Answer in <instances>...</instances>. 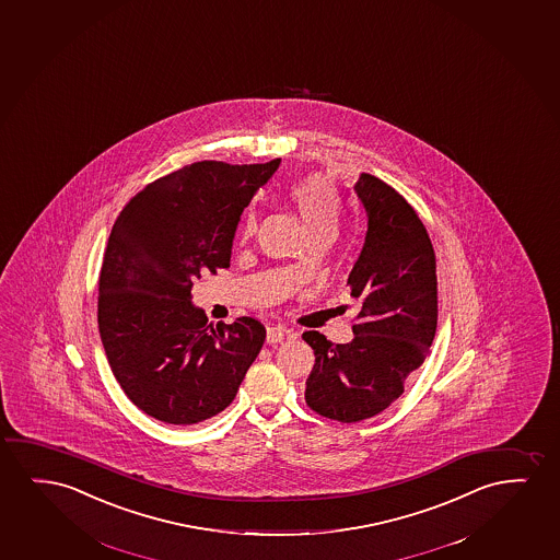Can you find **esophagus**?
Instances as JSON below:
<instances>
[{"label": "esophagus", "mask_w": 560, "mask_h": 560, "mask_svg": "<svg viewBox=\"0 0 560 560\" xmlns=\"http://www.w3.org/2000/svg\"><path fill=\"white\" fill-rule=\"evenodd\" d=\"M284 332H287V329L281 327V325L268 327V332H266V342H268V345H279V342H283Z\"/></svg>", "instance_id": "obj_1"}]
</instances>
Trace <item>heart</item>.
Returning <instances> with one entry per match:
<instances>
[{
    "instance_id": "heart-1",
    "label": "heart",
    "mask_w": 560,
    "mask_h": 560,
    "mask_svg": "<svg viewBox=\"0 0 560 560\" xmlns=\"http://www.w3.org/2000/svg\"><path fill=\"white\" fill-rule=\"evenodd\" d=\"M289 199L296 214L304 223L307 233L335 231L338 215L342 210V200L335 185L322 176L302 177L289 187ZM256 231V218L248 212L241 225V237L248 238Z\"/></svg>"
}]
</instances>
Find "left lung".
Wrapping results in <instances>:
<instances>
[{"label": "left lung", "mask_w": 560, "mask_h": 560, "mask_svg": "<svg viewBox=\"0 0 560 560\" xmlns=\"http://www.w3.org/2000/svg\"><path fill=\"white\" fill-rule=\"evenodd\" d=\"M355 192L368 233L348 287L360 300L352 342L332 345L317 330L306 404L340 422H360L398 401L421 368L438 325L436 256L413 207L383 179L361 174Z\"/></svg>", "instance_id": "1"}]
</instances>
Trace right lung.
Returning <instances> with one entry per match:
<instances>
[{
    "label": "right lung",
    "instance_id": "obj_1",
    "mask_svg": "<svg viewBox=\"0 0 560 560\" xmlns=\"http://www.w3.org/2000/svg\"><path fill=\"white\" fill-rule=\"evenodd\" d=\"M281 159L202 161L147 185L116 218L100 276L97 323L108 365L143 413L195 424L235 399L266 340L253 317L208 323L192 284L230 268L241 214Z\"/></svg>",
    "mask_w": 560,
    "mask_h": 560
}]
</instances>
